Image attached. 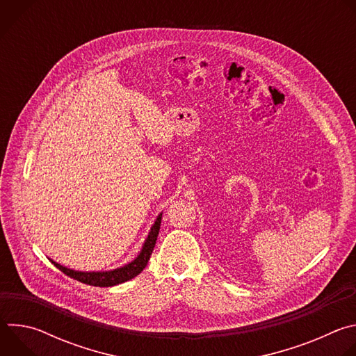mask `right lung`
Listing matches in <instances>:
<instances>
[{
  "mask_svg": "<svg viewBox=\"0 0 356 356\" xmlns=\"http://www.w3.org/2000/svg\"><path fill=\"white\" fill-rule=\"evenodd\" d=\"M161 222H162V214L158 217V220L155 221L154 227H152L145 243H143V248L139 253V257L125 265L124 268H120V269H115V270H110V272H76V270H72V269H67L54 261L52 262L59 270H62L65 275H67L69 277L74 279V280H79L81 283H86V284H90V286H97V287H110V286H115V284H120V283H124L135 276H138L143 269L145 266L147 265L149 259H150V255L152 252H154V248H155V243H156V239H158V235H159V229H161Z\"/></svg>",
  "mask_w": 356,
  "mask_h": 356,
  "instance_id": "right-lung-1",
  "label": "right lung"
}]
</instances>
